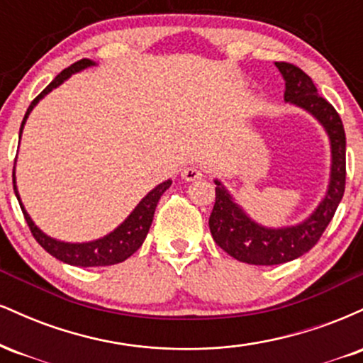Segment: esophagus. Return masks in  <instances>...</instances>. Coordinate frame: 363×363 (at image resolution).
<instances>
[{"instance_id": "obj_1", "label": "esophagus", "mask_w": 363, "mask_h": 363, "mask_svg": "<svg viewBox=\"0 0 363 363\" xmlns=\"http://www.w3.org/2000/svg\"><path fill=\"white\" fill-rule=\"evenodd\" d=\"M181 176L184 181L193 182V181H198V179L203 177V170H201V167H198V165H191V167L182 169Z\"/></svg>"}]
</instances>
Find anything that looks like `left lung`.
Returning a JSON list of instances; mask_svg holds the SVG:
<instances>
[{
	"instance_id": "left-lung-1",
	"label": "left lung",
	"mask_w": 363,
	"mask_h": 363,
	"mask_svg": "<svg viewBox=\"0 0 363 363\" xmlns=\"http://www.w3.org/2000/svg\"><path fill=\"white\" fill-rule=\"evenodd\" d=\"M285 80V102L301 107L319 121L331 147V172L324 198L306 220L290 227H264L254 222L218 179H215V206L210 232L215 242L237 261L257 266L283 264L309 252L335 216L345 193L347 138L338 112L318 94L309 74L290 62H274Z\"/></svg>"
}]
</instances>
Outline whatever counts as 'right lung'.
Instances as JSON below:
<instances>
[{
    "label": "right lung",
    "mask_w": 363,
    "mask_h": 363,
    "mask_svg": "<svg viewBox=\"0 0 363 363\" xmlns=\"http://www.w3.org/2000/svg\"><path fill=\"white\" fill-rule=\"evenodd\" d=\"M90 66H95V62L91 60H80L77 61L74 65L69 66V68L62 69V72L57 74L54 80L49 83L45 89L40 91L39 95L32 101L30 106H28L27 112H25V118L22 121V126H20V138H22V131L25 123H27L28 114H30L32 109L39 104V101H43L45 95L49 91H52L54 89L65 83L69 77L74 73L82 72V69L90 68ZM172 181L167 179L162 184H158L157 187H153L150 193L145 196L143 199L136 205L135 210L128 215V218L124 220L123 223L118 225L111 234L101 237V239L90 240V242H65V240H57L52 239L51 235L44 234L39 227L34 223V220L30 218V215L27 213L25 210L22 199H20L18 189H16V181H15V167H13V189H15V196L18 199L20 208H22L25 220H27L28 227H30L32 235L35 237V240L39 242L43 247L48 251L51 256L56 257L66 264L72 266H82V268H94V266H111V264H118V262L126 261L131 254H135L143 244L145 237H147L150 225L153 222V213H155V208L160 196L169 189Z\"/></svg>",
    "instance_id": "1"
}]
</instances>
